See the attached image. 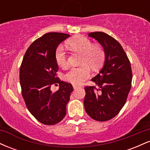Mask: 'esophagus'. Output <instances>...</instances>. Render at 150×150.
I'll list each match as a JSON object with an SVG mask.
<instances>
[{
	"instance_id": "34e87169",
	"label": "esophagus",
	"mask_w": 150,
	"mask_h": 150,
	"mask_svg": "<svg viewBox=\"0 0 150 150\" xmlns=\"http://www.w3.org/2000/svg\"><path fill=\"white\" fill-rule=\"evenodd\" d=\"M79 87H80V86H77V85H73V88H74V89H77V88H79Z\"/></svg>"
}]
</instances>
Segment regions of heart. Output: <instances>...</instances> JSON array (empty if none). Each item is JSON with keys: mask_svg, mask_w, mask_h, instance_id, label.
I'll use <instances>...</instances> for the list:
<instances>
[{"mask_svg": "<svg viewBox=\"0 0 150 150\" xmlns=\"http://www.w3.org/2000/svg\"><path fill=\"white\" fill-rule=\"evenodd\" d=\"M68 45L73 51L82 54L80 63L84 65L72 68L64 75V80L74 85H80L91 75V70L87 65L92 68L99 67L104 61L105 53L101 46L93 45L92 41L84 36L73 37L68 42ZM55 60L61 68H65L68 65L67 54L63 46H58L56 49Z\"/></svg>", "mask_w": 150, "mask_h": 150, "instance_id": "heart-1", "label": "heart"}]
</instances>
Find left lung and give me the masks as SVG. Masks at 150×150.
<instances>
[{
	"mask_svg": "<svg viewBox=\"0 0 150 150\" xmlns=\"http://www.w3.org/2000/svg\"><path fill=\"white\" fill-rule=\"evenodd\" d=\"M89 36L103 46L105 62L99 73L92 79L99 88L85 87V109L94 120L106 121L116 116L126 102L131 88V65L123 47L114 38L102 32H91Z\"/></svg>",
	"mask_w": 150,
	"mask_h": 150,
	"instance_id": "8db88e82",
	"label": "left lung"
}]
</instances>
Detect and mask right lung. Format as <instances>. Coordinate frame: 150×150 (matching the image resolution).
Here are the masks:
<instances>
[{"label": "right lung", "mask_w": 150, "mask_h": 150, "mask_svg": "<svg viewBox=\"0 0 150 150\" xmlns=\"http://www.w3.org/2000/svg\"><path fill=\"white\" fill-rule=\"evenodd\" d=\"M69 34L49 32L36 39L26 51L20 68L22 95L28 108L38 121L52 125L61 122L66 114L73 85L56 77L58 66L55 52L60 43ZM59 84L52 92L50 87Z\"/></svg>", "instance_id": "add662e5"}]
</instances>
